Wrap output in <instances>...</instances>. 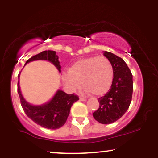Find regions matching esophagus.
<instances>
[{"mask_svg": "<svg viewBox=\"0 0 158 158\" xmlns=\"http://www.w3.org/2000/svg\"><path fill=\"white\" fill-rule=\"evenodd\" d=\"M79 99H80L81 101H86V98L82 97H80V98H79Z\"/></svg>", "mask_w": 158, "mask_h": 158, "instance_id": "esophagus-1", "label": "esophagus"}]
</instances>
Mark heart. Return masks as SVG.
Listing matches in <instances>:
<instances>
[{
	"mask_svg": "<svg viewBox=\"0 0 158 158\" xmlns=\"http://www.w3.org/2000/svg\"><path fill=\"white\" fill-rule=\"evenodd\" d=\"M63 81L71 89L84 88L95 96L108 92L114 79L112 64L104 56H91L76 61L62 75Z\"/></svg>",
	"mask_w": 158,
	"mask_h": 158,
	"instance_id": "1",
	"label": "heart"
}]
</instances>
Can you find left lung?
Here are the masks:
<instances>
[{"label": "left lung", "mask_w": 158, "mask_h": 158, "mask_svg": "<svg viewBox=\"0 0 158 158\" xmlns=\"http://www.w3.org/2000/svg\"><path fill=\"white\" fill-rule=\"evenodd\" d=\"M104 56L114 68V79L109 90L98 99L99 108L93 113L96 120L110 124L123 117L129 108L133 93V79L130 69L122 58L105 51Z\"/></svg>", "instance_id": "left-lung-1"}]
</instances>
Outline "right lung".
<instances>
[{
    "label": "right lung",
    "instance_id": "right-lung-1",
    "mask_svg": "<svg viewBox=\"0 0 158 158\" xmlns=\"http://www.w3.org/2000/svg\"><path fill=\"white\" fill-rule=\"evenodd\" d=\"M36 60H48L52 63L61 72L59 57L52 50H45L32 56L27 61L28 62ZM20 73L19 74V79ZM19 93L21 106L29 118L39 126L48 129H58L66 123L70 108L74 102L79 100V97L74 94H68L62 90H57L52 99L41 106H32L28 103L23 97L20 90L19 81L18 82Z\"/></svg>",
    "mask_w": 158,
    "mask_h": 158
}]
</instances>
